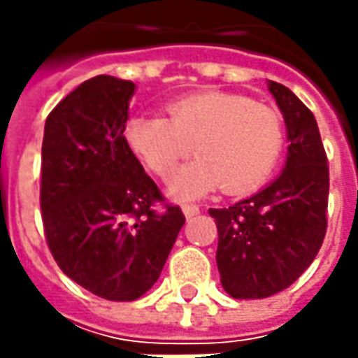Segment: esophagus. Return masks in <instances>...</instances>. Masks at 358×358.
<instances>
[{"mask_svg": "<svg viewBox=\"0 0 358 358\" xmlns=\"http://www.w3.org/2000/svg\"><path fill=\"white\" fill-rule=\"evenodd\" d=\"M199 205H191V203H187L183 205V213H185L187 219H191V217H195V215H199Z\"/></svg>", "mask_w": 358, "mask_h": 358, "instance_id": "34e87169", "label": "esophagus"}]
</instances>
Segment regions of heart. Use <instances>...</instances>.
Wrapping results in <instances>:
<instances>
[{"label": "heart", "instance_id": "b5f03b06", "mask_svg": "<svg viewBox=\"0 0 358 358\" xmlns=\"http://www.w3.org/2000/svg\"><path fill=\"white\" fill-rule=\"evenodd\" d=\"M125 141L161 179H169L195 145L199 157L171 181L179 199L215 187L241 195L263 185L279 165L285 123L277 109L245 95L203 91L167 105V117H133Z\"/></svg>", "mask_w": 358, "mask_h": 358}]
</instances>
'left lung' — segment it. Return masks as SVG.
<instances>
[{
  "label": "left lung",
  "mask_w": 358,
  "mask_h": 358,
  "mask_svg": "<svg viewBox=\"0 0 358 358\" xmlns=\"http://www.w3.org/2000/svg\"><path fill=\"white\" fill-rule=\"evenodd\" d=\"M268 91L291 141L285 169L253 197L209 209L219 233L221 285L233 299H265L291 287L327 233L329 165L317 119L289 87L268 81Z\"/></svg>",
  "instance_id": "left-lung-1"
}]
</instances>
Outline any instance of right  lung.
Returning a JSON list of instances; mask_svg holds the SVG:
<instances>
[{
    "mask_svg": "<svg viewBox=\"0 0 358 358\" xmlns=\"http://www.w3.org/2000/svg\"><path fill=\"white\" fill-rule=\"evenodd\" d=\"M133 91L111 76L83 81L48 115L41 145L49 251L71 281L107 301L145 295L185 225L125 141Z\"/></svg>",
    "mask_w": 358,
    "mask_h": 358,
    "instance_id": "obj_1",
    "label": "right lung"
}]
</instances>
